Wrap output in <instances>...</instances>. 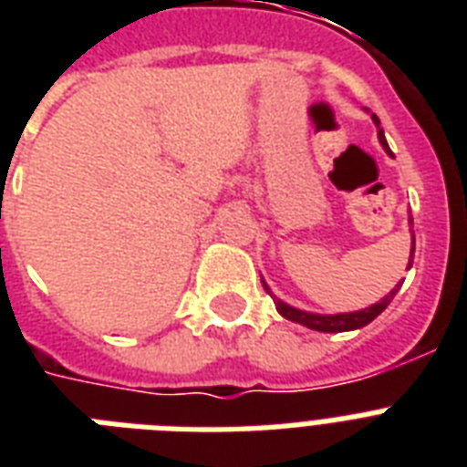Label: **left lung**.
Segmentation results:
<instances>
[{"instance_id":"left-lung-1","label":"left lung","mask_w":467,"mask_h":467,"mask_svg":"<svg viewBox=\"0 0 467 467\" xmlns=\"http://www.w3.org/2000/svg\"><path fill=\"white\" fill-rule=\"evenodd\" d=\"M370 119H373V123H376V128H378V140H380V145H383L385 152L392 157L390 148H388V140H385L383 128H380V120H378L376 113H370ZM410 225H412V218H410ZM412 254H414V234H412V249H410V264H407V269L412 266ZM262 284H264V288H266V293H269L271 298H274V303H276L278 315H284L285 319L298 322V325L307 327V329H315V332H351V329H361V327H366L368 322H373V319H376L378 315L385 310V307L390 306V300L395 298V293L400 291V285H395V288H392V291L388 293L385 298H380L370 307H363V310L337 312V315H317V312L298 310V307L288 306V303H284V300L276 298V296L271 293V288L266 285V281H264V278H262Z\"/></svg>"}]
</instances>
